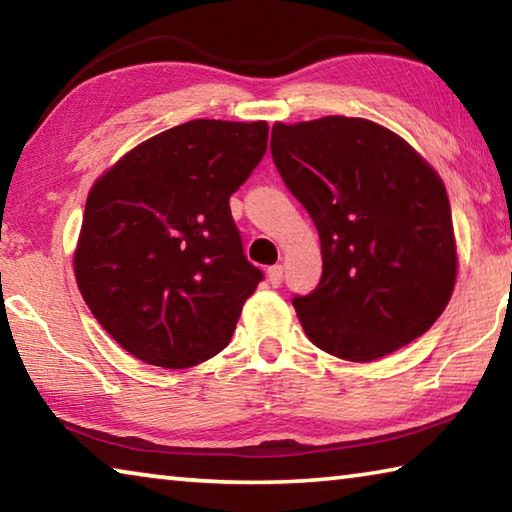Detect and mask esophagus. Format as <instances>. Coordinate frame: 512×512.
Here are the masks:
<instances>
[{"label": "esophagus", "instance_id": "34e87169", "mask_svg": "<svg viewBox=\"0 0 512 512\" xmlns=\"http://www.w3.org/2000/svg\"><path fill=\"white\" fill-rule=\"evenodd\" d=\"M266 273H268V282H271L273 287H280L282 280H284V268L280 264H275V266L268 268Z\"/></svg>", "mask_w": 512, "mask_h": 512}]
</instances>
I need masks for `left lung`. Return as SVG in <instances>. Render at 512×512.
Listing matches in <instances>:
<instances>
[{
  "label": "left lung",
  "instance_id": "1",
  "mask_svg": "<svg viewBox=\"0 0 512 512\" xmlns=\"http://www.w3.org/2000/svg\"><path fill=\"white\" fill-rule=\"evenodd\" d=\"M271 153L320 237L318 287L291 300L311 343L375 361L427 332L456 282L438 173L402 137L359 117L275 124Z\"/></svg>",
  "mask_w": 512,
  "mask_h": 512
}]
</instances>
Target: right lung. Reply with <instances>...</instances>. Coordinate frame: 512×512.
I'll list each match as a JSON object with an SVG mask.
<instances>
[{"instance_id": "1", "label": "right lung", "mask_w": 512, "mask_h": 512, "mask_svg": "<svg viewBox=\"0 0 512 512\" xmlns=\"http://www.w3.org/2000/svg\"><path fill=\"white\" fill-rule=\"evenodd\" d=\"M266 121L194 119L126 153L85 203L74 273L121 348L160 368L219 354L264 273L230 196L262 162Z\"/></svg>"}]
</instances>
